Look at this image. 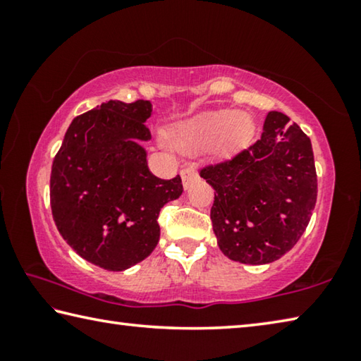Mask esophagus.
I'll return each mask as SVG.
<instances>
[{
	"label": "esophagus",
	"mask_w": 361,
	"mask_h": 361,
	"mask_svg": "<svg viewBox=\"0 0 361 361\" xmlns=\"http://www.w3.org/2000/svg\"><path fill=\"white\" fill-rule=\"evenodd\" d=\"M180 173H181V178H183V186H185L186 189L191 186L192 180L197 178V170H195L192 166L183 167Z\"/></svg>",
	"instance_id": "obj_1"
}]
</instances>
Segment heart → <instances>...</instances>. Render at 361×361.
Segmentation results:
<instances>
[{
  "mask_svg": "<svg viewBox=\"0 0 361 361\" xmlns=\"http://www.w3.org/2000/svg\"><path fill=\"white\" fill-rule=\"evenodd\" d=\"M253 122L245 113L234 109L197 116L176 127L172 133V142L181 151H195L205 148L218 140L219 149H231L250 137Z\"/></svg>",
  "mask_w": 361,
  "mask_h": 361,
  "instance_id": "1",
  "label": "heart"
}]
</instances>
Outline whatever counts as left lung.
Wrapping results in <instances>:
<instances>
[{
	"mask_svg": "<svg viewBox=\"0 0 361 361\" xmlns=\"http://www.w3.org/2000/svg\"><path fill=\"white\" fill-rule=\"evenodd\" d=\"M200 176L215 189L210 218L218 247L243 264H267L290 252L317 202L312 143L279 111L267 114L259 140L202 167Z\"/></svg>",
	"mask_w": 361,
	"mask_h": 361,
	"instance_id": "1",
	"label": "left lung"
}]
</instances>
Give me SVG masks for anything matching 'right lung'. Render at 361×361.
Wrapping results in <instances>:
<instances>
[{
    "label": "right lung",
    "mask_w": 361,
    "mask_h": 361,
    "mask_svg": "<svg viewBox=\"0 0 361 361\" xmlns=\"http://www.w3.org/2000/svg\"><path fill=\"white\" fill-rule=\"evenodd\" d=\"M151 103L109 100L76 116L54 157L51 209L66 243L92 264L124 271L156 248L159 212L183 192L161 180L140 142L151 138Z\"/></svg>",
    "instance_id": "right-lung-1"
}]
</instances>
